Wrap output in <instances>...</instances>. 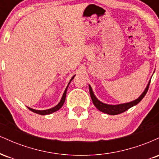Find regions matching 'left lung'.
Segmentation results:
<instances>
[{
  "mask_svg": "<svg viewBox=\"0 0 159 159\" xmlns=\"http://www.w3.org/2000/svg\"><path fill=\"white\" fill-rule=\"evenodd\" d=\"M150 81L151 80H149L148 84H147V87H146L145 90H144V91L142 93V94L140 95L139 97L137 98V99L134 100V101L129 102H127V103L119 104V105H108V104L99 101V100L96 98V96H95L93 91L92 90V87H91V86L89 84V90H90V97L92 98V101L93 102V105L96 106V107L98 111H102V112L109 115L120 114H121V113L125 112V111H127L128 109H129L130 107L138 105V104L139 103L142 99H143V98L145 96V95L147 94V91H148Z\"/></svg>",
  "mask_w": 159,
  "mask_h": 159,
  "instance_id": "left-lung-1",
  "label": "left lung"
}]
</instances>
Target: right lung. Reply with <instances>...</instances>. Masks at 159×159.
Instances as JSON below:
<instances>
[{
	"label": "right lung",
	"mask_w": 159,
	"mask_h": 159,
	"mask_svg": "<svg viewBox=\"0 0 159 159\" xmlns=\"http://www.w3.org/2000/svg\"><path fill=\"white\" fill-rule=\"evenodd\" d=\"M75 75L72 77V78H71V80L69 81L68 85H67L66 88V90H64V93H63V96H62V98L61 99V101H60V102L57 104V105H55L54 107H52V108H49V109H47V110H35V109H33V108H30V107H27V108L29 109V110H30L31 111H33V112L36 113V114H40V115H47V114H52V113L55 112V111H58L59 109H61L62 106L63 105V104H64V102L66 100V92H67V89H68V87L69 85V84L71 83V81L73 80V78H75Z\"/></svg>",
	"instance_id": "obj_1"
}]
</instances>
